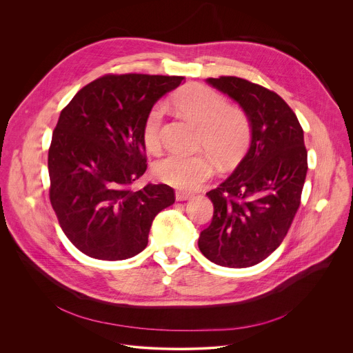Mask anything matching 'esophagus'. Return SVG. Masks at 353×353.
I'll return each instance as SVG.
<instances>
[{
    "label": "esophagus",
    "mask_w": 353,
    "mask_h": 353,
    "mask_svg": "<svg viewBox=\"0 0 353 353\" xmlns=\"http://www.w3.org/2000/svg\"><path fill=\"white\" fill-rule=\"evenodd\" d=\"M190 196H191V194L187 192V191H176V199L177 201H185Z\"/></svg>",
    "instance_id": "1"
}]
</instances>
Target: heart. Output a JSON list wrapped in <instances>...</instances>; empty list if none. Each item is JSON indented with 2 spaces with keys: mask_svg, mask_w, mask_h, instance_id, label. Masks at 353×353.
<instances>
[{
  "mask_svg": "<svg viewBox=\"0 0 353 353\" xmlns=\"http://www.w3.org/2000/svg\"><path fill=\"white\" fill-rule=\"evenodd\" d=\"M170 103L185 119L201 128V145L219 163L237 159L248 143L251 123L247 113L236 106H229L228 99L199 83H192L176 92ZM163 105H155L148 113L143 127V145L150 152H157L162 145ZM155 176L173 187L191 190L203 184L212 174V166L204 155H185L172 152L154 168Z\"/></svg>",
  "mask_w": 353,
  "mask_h": 353,
  "instance_id": "b5f03b06",
  "label": "heart"
}]
</instances>
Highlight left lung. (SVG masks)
Segmentation results:
<instances>
[{
	"label": "left lung",
	"mask_w": 353,
	"mask_h": 353,
	"mask_svg": "<svg viewBox=\"0 0 353 353\" xmlns=\"http://www.w3.org/2000/svg\"><path fill=\"white\" fill-rule=\"evenodd\" d=\"M207 81L247 113L251 145L230 177L207 192L214 216L198 247L218 265L245 268L279 247L300 207L307 173L303 128L274 90L239 77Z\"/></svg>",
	"instance_id": "1"
}]
</instances>
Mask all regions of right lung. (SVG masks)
I'll use <instances>...</instances> for the list:
<instances>
[{
  "mask_svg": "<svg viewBox=\"0 0 353 353\" xmlns=\"http://www.w3.org/2000/svg\"><path fill=\"white\" fill-rule=\"evenodd\" d=\"M184 77L106 74L61 110L48 148L50 203L70 241L108 261L146 247L155 216L174 203L168 184L132 190L146 170L142 127L157 100Z\"/></svg>",
  "mask_w": 353,
  "mask_h": 353,
  "instance_id": "right-lung-1",
  "label": "right lung"
}]
</instances>
